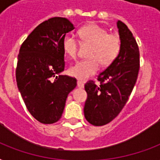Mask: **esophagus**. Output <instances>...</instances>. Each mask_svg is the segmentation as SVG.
Returning a JSON list of instances; mask_svg holds the SVG:
<instances>
[{"label": "esophagus", "instance_id": "esophagus-1", "mask_svg": "<svg viewBox=\"0 0 160 160\" xmlns=\"http://www.w3.org/2000/svg\"><path fill=\"white\" fill-rule=\"evenodd\" d=\"M77 86L79 88H84L85 85H84V83L82 81H80V80H77Z\"/></svg>", "mask_w": 160, "mask_h": 160}]
</instances>
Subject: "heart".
Wrapping results in <instances>:
<instances>
[{
    "label": "heart",
    "mask_w": 160,
    "mask_h": 160,
    "mask_svg": "<svg viewBox=\"0 0 160 160\" xmlns=\"http://www.w3.org/2000/svg\"><path fill=\"white\" fill-rule=\"evenodd\" d=\"M79 35L83 44L91 46L88 55L90 59L77 62L70 68L69 72L74 77L85 80L98 72L100 63L103 66H109L114 62L121 49V38L95 23L83 26ZM79 46V41L70 34L63 39V51L72 60L77 58Z\"/></svg>",
    "instance_id": "heart-1"
}]
</instances>
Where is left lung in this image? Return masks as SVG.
Returning <instances> with one entry per match:
<instances>
[{
	"label": "left lung",
	"mask_w": 160,
	"mask_h": 160,
	"mask_svg": "<svg viewBox=\"0 0 160 160\" xmlns=\"http://www.w3.org/2000/svg\"><path fill=\"white\" fill-rule=\"evenodd\" d=\"M117 27L121 49L114 62L98 75L100 85L93 80L85 85L87 99L84 107L86 120L95 126L112 121L124 108L136 83L139 70V51L133 34L122 21Z\"/></svg>",
	"instance_id": "left-lung-1"
}]
</instances>
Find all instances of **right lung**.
Returning <instances> with one entry per match:
<instances>
[{
  "mask_svg": "<svg viewBox=\"0 0 160 160\" xmlns=\"http://www.w3.org/2000/svg\"><path fill=\"white\" fill-rule=\"evenodd\" d=\"M75 27L68 19L53 17L34 29L19 51L16 78L25 105L42 124L60 119L76 79L60 75L65 70L62 41Z\"/></svg>",
  "mask_w": 160,
  "mask_h": 160,
  "instance_id": "add662e5",
  "label": "right lung"
}]
</instances>
